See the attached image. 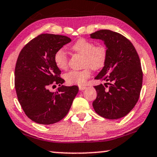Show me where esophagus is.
<instances>
[{"label":"esophagus","mask_w":157,"mask_h":157,"mask_svg":"<svg viewBox=\"0 0 157 157\" xmlns=\"http://www.w3.org/2000/svg\"><path fill=\"white\" fill-rule=\"evenodd\" d=\"M78 88H79V90H80L81 91H82V90H84L86 88V86H79Z\"/></svg>","instance_id":"obj_1"}]
</instances>
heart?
Instances as JSON below:
<instances>
[{"mask_svg":"<svg viewBox=\"0 0 157 157\" xmlns=\"http://www.w3.org/2000/svg\"><path fill=\"white\" fill-rule=\"evenodd\" d=\"M71 49L78 55H83V66L81 71H71L64 75L69 84L83 85L90 78L93 70H100L105 66L108 57V51L102 44L94 45L91 40L84 38L77 40L71 46ZM54 62L57 68L66 70L68 67V58L63 49H58L54 55Z\"/></svg>","mask_w":157,"mask_h":157,"instance_id":"heart-1","label":"heart"}]
</instances>
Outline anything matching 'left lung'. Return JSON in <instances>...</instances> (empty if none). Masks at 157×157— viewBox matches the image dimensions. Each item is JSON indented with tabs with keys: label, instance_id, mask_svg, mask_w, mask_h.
<instances>
[{
	"label": "left lung",
	"instance_id": "left-lung-1",
	"mask_svg": "<svg viewBox=\"0 0 157 157\" xmlns=\"http://www.w3.org/2000/svg\"><path fill=\"white\" fill-rule=\"evenodd\" d=\"M90 37L104 41L107 61L95 79L106 83L94 86L97 98L92 102L98 115L108 119L125 117L139 99L143 71L139 56L130 40L119 33L100 30Z\"/></svg>",
	"mask_w": 157,
	"mask_h": 157
}]
</instances>
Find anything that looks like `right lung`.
<instances>
[{"label":"right lung","instance_id":"add662e5","mask_svg":"<svg viewBox=\"0 0 157 157\" xmlns=\"http://www.w3.org/2000/svg\"><path fill=\"white\" fill-rule=\"evenodd\" d=\"M71 39L67 36L40 34L25 45L17 58L14 86L21 107L29 119L40 124H52L68 113L78 92L77 86H61L57 92L51 86L65 82L54 62L58 49Z\"/></svg>","mask_w":157,"mask_h":157}]
</instances>
